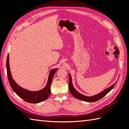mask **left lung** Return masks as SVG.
Instances as JSON below:
<instances>
[{
	"label": "left lung",
	"mask_w": 129,
	"mask_h": 129,
	"mask_svg": "<svg viewBox=\"0 0 129 129\" xmlns=\"http://www.w3.org/2000/svg\"><path fill=\"white\" fill-rule=\"evenodd\" d=\"M118 80H117V81H118ZM117 81L114 84L111 85V86H110L106 89H105L102 91H101V92L97 93V94L92 96H85L84 95L81 94V93H80L79 91H77L75 89V88L74 87L73 85V82H72V76L69 74V90L70 92L72 93V95L75 97V98L77 99H79V100H82L83 101H84V102H96V101H99V100L103 98V97L106 95L109 92H110L111 90L114 88V87H115V85H116Z\"/></svg>",
	"instance_id": "left-lung-1"
}]
</instances>
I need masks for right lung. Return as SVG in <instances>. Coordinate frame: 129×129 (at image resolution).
<instances>
[{"label": "right lung", "instance_id": "1", "mask_svg": "<svg viewBox=\"0 0 129 129\" xmlns=\"http://www.w3.org/2000/svg\"><path fill=\"white\" fill-rule=\"evenodd\" d=\"M7 74L10 84L12 89L16 94L24 100L26 102L30 103H38L42 102L48 98L50 94V85L54 74L57 71V68H54L50 70L49 73L47 82L46 86L40 90L30 91L19 85L13 79L11 75L9 63V54L7 56L6 60Z\"/></svg>", "mask_w": 129, "mask_h": 129}]
</instances>
